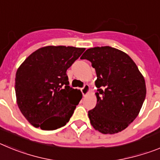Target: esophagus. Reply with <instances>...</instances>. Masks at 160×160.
Segmentation results:
<instances>
[{
	"mask_svg": "<svg viewBox=\"0 0 160 160\" xmlns=\"http://www.w3.org/2000/svg\"><path fill=\"white\" fill-rule=\"evenodd\" d=\"M89 90H90V87H89L88 85L85 84L84 87H83L81 89L82 93L83 96H86L87 94H88V93H89Z\"/></svg>",
	"mask_w": 160,
	"mask_h": 160,
	"instance_id": "34e87169",
	"label": "esophagus"
}]
</instances>
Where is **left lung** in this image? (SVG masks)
Here are the masks:
<instances>
[{
	"instance_id": "8db88e82",
	"label": "left lung",
	"mask_w": 160,
	"mask_h": 160,
	"mask_svg": "<svg viewBox=\"0 0 160 160\" xmlns=\"http://www.w3.org/2000/svg\"><path fill=\"white\" fill-rule=\"evenodd\" d=\"M95 69L97 104L88 111L91 125L102 134L128 128L138 114L146 97L145 80L127 53L111 46L87 49L81 57Z\"/></svg>"
}]
</instances>
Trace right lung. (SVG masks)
Wrapping results in <instances>:
<instances>
[{
    "instance_id": "1",
    "label": "right lung",
    "mask_w": 160,
    "mask_h": 160,
    "mask_svg": "<svg viewBox=\"0 0 160 160\" xmlns=\"http://www.w3.org/2000/svg\"><path fill=\"white\" fill-rule=\"evenodd\" d=\"M84 50L73 46H46L29 55L18 68L17 102L35 128L53 131L69 122L82 94L69 86L66 70Z\"/></svg>"
}]
</instances>
